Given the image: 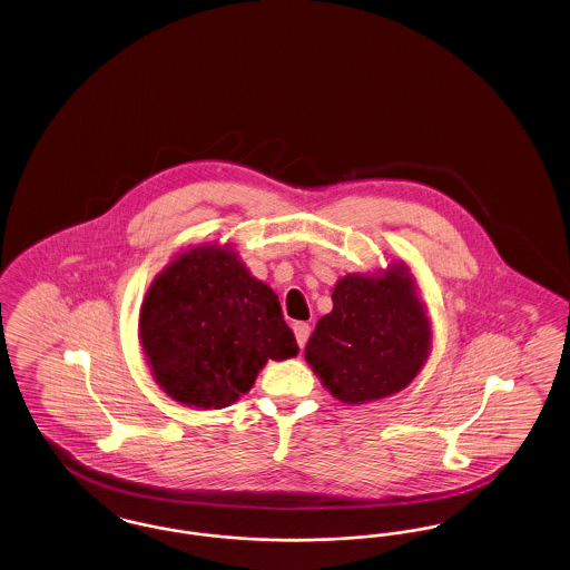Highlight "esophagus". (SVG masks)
I'll use <instances>...</instances> for the list:
<instances>
[{
	"mask_svg": "<svg viewBox=\"0 0 570 570\" xmlns=\"http://www.w3.org/2000/svg\"><path fill=\"white\" fill-rule=\"evenodd\" d=\"M295 337H297L298 348H303L305 344H307V340H309V333H312V326L307 325V323H295Z\"/></svg>",
	"mask_w": 570,
	"mask_h": 570,
	"instance_id": "esophagus-1",
	"label": "esophagus"
}]
</instances>
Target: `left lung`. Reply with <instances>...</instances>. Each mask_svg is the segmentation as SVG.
Returning a JSON list of instances; mask_svg holds the SVG:
<instances>
[{
  "label": "left lung",
  "mask_w": 570,
  "mask_h": 570,
  "mask_svg": "<svg viewBox=\"0 0 570 570\" xmlns=\"http://www.w3.org/2000/svg\"><path fill=\"white\" fill-rule=\"evenodd\" d=\"M331 298L333 312L305 346L328 393L344 404H363L402 391L430 348V323L410 275H346Z\"/></svg>",
  "instance_id": "obj_1"
}]
</instances>
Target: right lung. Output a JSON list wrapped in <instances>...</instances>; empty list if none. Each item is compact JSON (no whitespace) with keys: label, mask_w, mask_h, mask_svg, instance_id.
<instances>
[{"label":"right lung","mask_w":570,"mask_h":570,"mask_svg":"<svg viewBox=\"0 0 570 570\" xmlns=\"http://www.w3.org/2000/svg\"><path fill=\"white\" fill-rule=\"evenodd\" d=\"M140 342L164 391L205 410L239 400L269 358L298 353L277 295L216 245L194 247L156 277Z\"/></svg>","instance_id":"obj_1"}]
</instances>
